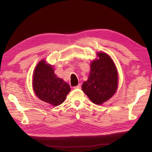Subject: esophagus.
Masks as SVG:
<instances>
[{"label":"esophagus","mask_w":152,"mask_h":152,"mask_svg":"<svg viewBox=\"0 0 152 152\" xmlns=\"http://www.w3.org/2000/svg\"><path fill=\"white\" fill-rule=\"evenodd\" d=\"M73 88H74L75 89H80V88H81V84H78L77 86H75L74 87H73Z\"/></svg>","instance_id":"obj_1"}]
</instances>
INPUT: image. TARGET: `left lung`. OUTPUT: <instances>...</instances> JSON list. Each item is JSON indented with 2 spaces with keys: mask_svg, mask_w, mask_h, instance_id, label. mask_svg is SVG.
Returning a JSON list of instances; mask_svg holds the SVG:
<instances>
[{
  "mask_svg": "<svg viewBox=\"0 0 152 152\" xmlns=\"http://www.w3.org/2000/svg\"><path fill=\"white\" fill-rule=\"evenodd\" d=\"M98 59L91 63L88 79L84 82L82 91L92 102L102 104L111 98L118 86V73L112 59L104 53H98Z\"/></svg>",
  "mask_w": 152,
  "mask_h": 152,
  "instance_id": "8db88e82",
  "label": "left lung"
}]
</instances>
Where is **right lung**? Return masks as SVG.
<instances>
[{
  "mask_svg": "<svg viewBox=\"0 0 152 152\" xmlns=\"http://www.w3.org/2000/svg\"><path fill=\"white\" fill-rule=\"evenodd\" d=\"M32 81L36 96L54 107L63 103L71 90L66 82L54 74L53 66L44 59L36 66Z\"/></svg>",
  "mask_w": 152,
  "mask_h": 152,
  "instance_id": "obj_1",
  "label": "right lung"
}]
</instances>
